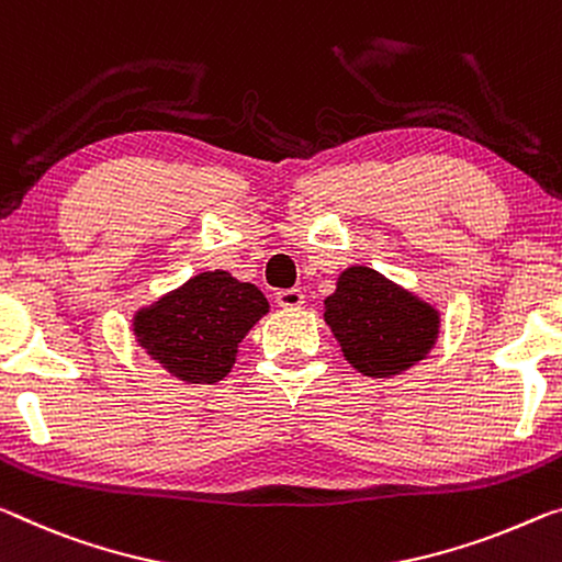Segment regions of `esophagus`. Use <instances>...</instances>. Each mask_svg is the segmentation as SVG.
Wrapping results in <instances>:
<instances>
[{
  "instance_id": "obj_1",
  "label": "esophagus",
  "mask_w": 562,
  "mask_h": 562,
  "mask_svg": "<svg viewBox=\"0 0 562 562\" xmlns=\"http://www.w3.org/2000/svg\"><path fill=\"white\" fill-rule=\"evenodd\" d=\"M274 302L284 310H297L305 305V295H302L300 290H280L278 295H274Z\"/></svg>"
}]
</instances>
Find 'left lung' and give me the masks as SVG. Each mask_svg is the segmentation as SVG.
I'll return each mask as SVG.
<instances>
[{
	"label": "left lung",
	"mask_w": 562,
	"mask_h": 562,
	"mask_svg": "<svg viewBox=\"0 0 562 562\" xmlns=\"http://www.w3.org/2000/svg\"><path fill=\"white\" fill-rule=\"evenodd\" d=\"M325 323L364 378L390 380L423 362L440 337V310L368 265L340 272Z\"/></svg>",
	"instance_id": "8db88e82"
}]
</instances>
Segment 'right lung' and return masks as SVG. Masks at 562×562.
Listing matches in <instances>:
<instances>
[{"label": "right lung", "mask_w": 562, "mask_h": 562, "mask_svg": "<svg viewBox=\"0 0 562 562\" xmlns=\"http://www.w3.org/2000/svg\"><path fill=\"white\" fill-rule=\"evenodd\" d=\"M270 313L252 282L227 270H207L165 292L132 317L137 345L184 385L227 378L245 335Z\"/></svg>", "instance_id": "right-lung-1"}]
</instances>
